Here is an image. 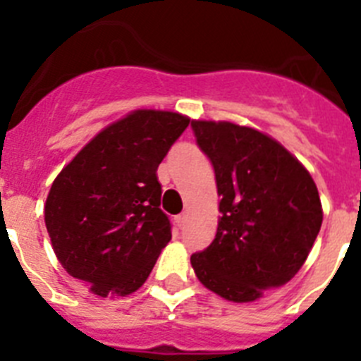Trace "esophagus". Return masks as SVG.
Masks as SVG:
<instances>
[{"mask_svg": "<svg viewBox=\"0 0 361 361\" xmlns=\"http://www.w3.org/2000/svg\"><path fill=\"white\" fill-rule=\"evenodd\" d=\"M186 220H188L186 213H180V215L175 216V222H177L178 228H184V224H186Z\"/></svg>", "mask_w": 361, "mask_h": 361, "instance_id": "esophagus-1", "label": "esophagus"}]
</instances>
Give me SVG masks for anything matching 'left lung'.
Wrapping results in <instances>:
<instances>
[{"mask_svg":"<svg viewBox=\"0 0 361 361\" xmlns=\"http://www.w3.org/2000/svg\"><path fill=\"white\" fill-rule=\"evenodd\" d=\"M220 195L212 244L191 255L200 282L231 302H253L288 283L320 231L317 184L288 149L228 121H191Z\"/></svg>","mask_w":361,"mask_h":361,"instance_id":"8db88e82","label":"left lung"}]
</instances>
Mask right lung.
<instances>
[{
	"label": "right lung",
	"instance_id": "right-lung-1",
	"mask_svg": "<svg viewBox=\"0 0 361 361\" xmlns=\"http://www.w3.org/2000/svg\"><path fill=\"white\" fill-rule=\"evenodd\" d=\"M190 119L135 110L68 162L44 204V224L66 273L99 296L141 288L171 238L157 168Z\"/></svg>",
	"mask_w": 361,
	"mask_h": 361
}]
</instances>
